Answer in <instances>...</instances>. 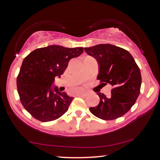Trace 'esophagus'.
Returning <instances> with one entry per match:
<instances>
[{
	"instance_id": "34e87169",
	"label": "esophagus",
	"mask_w": 160,
	"mask_h": 160,
	"mask_svg": "<svg viewBox=\"0 0 160 160\" xmlns=\"http://www.w3.org/2000/svg\"><path fill=\"white\" fill-rule=\"evenodd\" d=\"M87 96H88V94L85 93V92H80L79 94V97H82V98H85Z\"/></svg>"
}]
</instances>
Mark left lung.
I'll return each instance as SVG.
<instances>
[{
  "label": "left lung",
  "mask_w": 160,
  "mask_h": 160,
  "mask_svg": "<svg viewBox=\"0 0 160 160\" xmlns=\"http://www.w3.org/2000/svg\"><path fill=\"white\" fill-rule=\"evenodd\" d=\"M88 54L96 58L99 71L97 80L113 88L110 96L97 93L100 101L90 111L103 120H113L123 116L131 109L140 92L141 74L133 57L128 51L106 44L84 48Z\"/></svg>",
  "instance_id": "8db88e82"
}]
</instances>
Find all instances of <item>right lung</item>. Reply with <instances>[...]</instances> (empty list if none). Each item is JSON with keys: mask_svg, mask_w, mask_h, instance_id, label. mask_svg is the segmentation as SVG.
Masks as SVG:
<instances>
[{"mask_svg": "<svg viewBox=\"0 0 160 160\" xmlns=\"http://www.w3.org/2000/svg\"><path fill=\"white\" fill-rule=\"evenodd\" d=\"M82 47L51 45L35 49L23 60L17 77V88L24 108L42 122L54 121L66 113L73 97L53 90L51 84L61 77L71 58L82 53Z\"/></svg>", "mask_w": 160, "mask_h": 160, "instance_id": "1", "label": "right lung"}]
</instances>
